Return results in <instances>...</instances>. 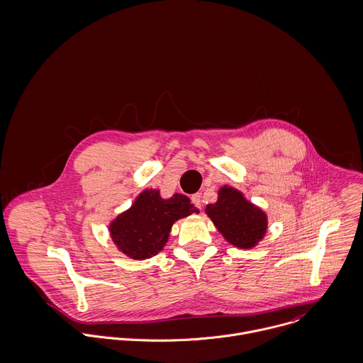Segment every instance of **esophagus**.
Listing matches in <instances>:
<instances>
[{
    "label": "esophagus",
    "instance_id": "1",
    "mask_svg": "<svg viewBox=\"0 0 363 363\" xmlns=\"http://www.w3.org/2000/svg\"><path fill=\"white\" fill-rule=\"evenodd\" d=\"M191 203H193L196 207L199 208V209H201V207H203V203H201V194H200V193L193 194V196H191Z\"/></svg>",
    "mask_w": 363,
    "mask_h": 363
}]
</instances>
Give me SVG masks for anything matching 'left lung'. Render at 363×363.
Returning <instances> with one entry per match:
<instances>
[{"label": "left lung", "instance_id": "obj_1", "mask_svg": "<svg viewBox=\"0 0 363 363\" xmlns=\"http://www.w3.org/2000/svg\"><path fill=\"white\" fill-rule=\"evenodd\" d=\"M206 212L223 238L240 249L256 246L267 230L265 213L232 187H222L218 201Z\"/></svg>", "mask_w": 363, "mask_h": 363}]
</instances>
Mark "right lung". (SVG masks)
I'll return each mask as SVG.
<instances>
[{"mask_svg": "<svg viewBox=\"0 0 363 363\" xmlns=\"http://www.w3.org/2000/svg\"><path fill=\"white\" fill-rule=\"evenodd\" d=\"M194 212L199 209L184 194H173L172 199L162 200L159 191L145 190L133 207L113 220L110 235L128 257L150 259L163 249L173 222Z\"/></svg>", "mask_w": 363, "mask_h": 363, "instance_id": "obj_1", "label": "right lung"}]
</instances>
